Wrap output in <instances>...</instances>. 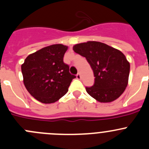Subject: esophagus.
Segmentation results:
<instances>
[{"label":"esophagus","mask_w":149,"mask_h":149,"mask_svg":"<svg viewBox=\"0 0 149 149\" xmlns=\"http://www.w3.org/2000/svg\"><path fill=\"white\" fill-rule=\"evenodd\" d=\"M76 78H77L78 79H81V76L80 73H78V74L76 75Z\"/></svg>","instance_id":"obj_1"}]
</instances>
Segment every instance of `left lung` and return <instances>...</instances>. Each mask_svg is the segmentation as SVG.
Here are the masks:
<instances>
[{"instance_id":"left-lung-1","label":"left lung","mask_w":149,"mask_h":149,"mask_svg":"<svg viewBox=\"0 0 149 149\" xmlns=\"http://www.w3.org/2000/svg\"><path fill=\"white\" fill-rule=\"evenodd\" d=\"M75 52L85 57L94 72V84L86 87L87 93L100 102L115 101L128 84L130 63L119 49L104 43L88 41L73 47Z\"/></svg>"}]
</instances>
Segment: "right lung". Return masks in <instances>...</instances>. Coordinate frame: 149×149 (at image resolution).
<instances>
[{"label":"right lung","instance_id":"add662e5","mask_svg":"<svg viewBox=\"0 0 149 149\" xmlns=\"http://www.w3.org/2000/svg\"><path fill=\"white\" fill-rule=\"evenodd\" d=\"M68 46L52 45L26 57L22 65L23 81L33 97L44 104L54 103L68 92L76 76L63 63Z\"/></svg>","mask_w":149,"mask_h":149}]
</instances>
